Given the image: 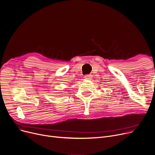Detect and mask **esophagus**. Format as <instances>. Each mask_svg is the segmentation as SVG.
Listing matches in <instances>:
<instances>
[{"label": "esophagus", "instance_id": "obj_1", "mask_svg": "<svg viewBox=\"0 0 155 155\" xmlns=\"http://www.w3.org/2000/svg\"><path fill=\"white\" fill-rule=\"evenodd\" d=\"M92 75L91 74H89V75H86L85 76V79H87V80H91V78H92Z\"/></svg>", "mask_w": 155, "mask_h": 155}]
</instances>
